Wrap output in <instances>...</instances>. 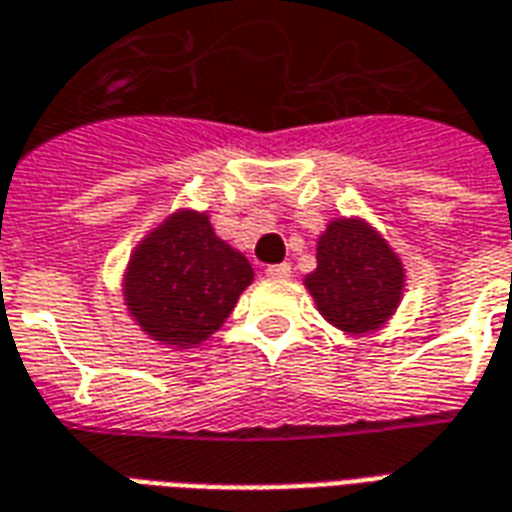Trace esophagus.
I'll return each mask as SVG.
<instances>
[{
  "mask_svg": "<svg viewBox=\"0 0 512 512\" xmlns=\"http://www.w3.org/2000/svg\"><path fill=\"white\" fill-rule=\"evenodd\" d=\"M266 274L271 279H288L293 274V268H290V263H274V266L266 268Z\"/></svg>",
  "mask_w": 512,
  "mask_h": 512,
  "instance_id": "1",
  "label": "esophagus"
}]
</instances>
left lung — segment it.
I'll return each instance as SVG.
<instances>
[{"instance_id": "left-lung-1", "label": "left lung", "mask_w": 512, "mask_h": 512, "mask_svg": "<svg viewBox=\"0 0 512 512\" xmlns=\"http://www.w3.org/2000/svg\"><path fill=\"white\" fill-rule=\"evenodd\" d=\"M304 282L326 321L365 334L397 310L403 266L370 224L337 219L321 235L318 268Z\"/></svg>"}]
</instances>
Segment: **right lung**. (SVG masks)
Returning a JSON list of instances; mask_svg holds the SVG:
<instances>
[{
  "label": "right lung",
  "instance_id": "right-lung-1",
  "mask_svg": "<svg viewBox=\"0 0 512 512\" xmlns=\"http://www.w3.org/2000/svg\"><path fill=\"white\" fill-rule=\"evenodd\" d=\"M241 252L216 238L205 213L180 211L136 246L126 271V304L153 340L200 345L252 282Z\"/></svg>",
  "mask_w": 512,
  "mask_h": 512
}]
</instances>
